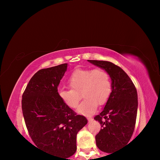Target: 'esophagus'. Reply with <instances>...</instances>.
I'll list each match as a JSON object with an SVG mask.
<instances>
[{
    "instance_id": "1",
    "label": "esophagus",
    "mask_w": 160,
    "mask_h": 160,
    "mask_svg": "<svg viewBox=\"0 0 160 160\" xmlns=\"http://www.w3.org/2000/svg\"><path fill=\"white\" fill-rule=\"evenodd\" d=\"M88 119L89 122H92V121H93V118H88Z\"/></svg>"
}]
</instances>
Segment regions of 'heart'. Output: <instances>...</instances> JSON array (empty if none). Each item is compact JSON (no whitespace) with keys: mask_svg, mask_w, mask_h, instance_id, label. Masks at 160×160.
<instances>
[{"mask_svg":"<svg viewBox=\"0 0 160 160\" xmlns=\"http://www.w3.org/2000/svg\"><path fill=\"white\" fill-rule=\"evenodd\" d=\"M68 83L71 89L60 90L59 97L68 107L75 109L82 94L85 99L77 109V112L82 115L92 114L98 104L107 103L112 92L109 75L100 68L75 70L70 75Z\"/></svg>","mask_w":160,"mask_h":160,"instance_id":"heart-1","label":"heart"}]
</instances>
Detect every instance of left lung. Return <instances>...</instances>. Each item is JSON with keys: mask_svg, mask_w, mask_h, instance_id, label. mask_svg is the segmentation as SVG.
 Returning <instances> with one entry per match:
<instances>
[{"mask_svg": "<svg viewBox=\"0 0 160 160\" xmlns=\"http://www.w3.org/2000/svg\"><path fill=\"white\" fill-rule=\"evenodd\" d=\"M88 61L107 71L112 80L109 98L102 112L94 117L102 127L95 136L97 148L111 155L128 144L133 133L138 110L137 90L120 67L109 61Z\"/></svg>", "mask_w": 160, "mask_h": 160, "instance_id": "obj_1", "label": "left lung"}]
</instances>
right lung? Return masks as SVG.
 Masks as SVG:
<instances>
[{
    "mask_svg": "<svg viewBox=\"0 0 160 160\" xmlns=\"http://www.w3.org/2000/svg\"><path fill=\"white\" fill-rule=\"evenodd\" d=\"M67 68L63 63L39 70L22 99L27 128L34 144L62 160L74 155L78 132L88 123L85 116L77 115L59 97L58 87Z\"/></svg>",
    "mask_w": 160,
    "mask_h": 160,
    "instance_id": "add662e5",
    "label": "right lung"
}]
</instances>
